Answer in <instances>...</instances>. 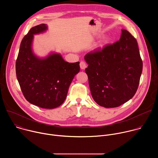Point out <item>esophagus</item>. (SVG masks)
Here are the masks:
<instances>
[{
  "label": "esophagus",
  "mask_w": 158,
  "mask_h": 158,
  "mask_svg": "<svg viewBox=\"0 0 158 158\" xmlns=\"http://www.w3.org/2000/svg\"><path fill=\"white\" fill-rule=\"evenodd\" d=\"M80 67H81V69H85V67H86V64L84 62V61H81V62H80Z\"/></svg>",
  "instance_id": "34e87169"
}]
</instances>
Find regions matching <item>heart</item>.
<instances>
[{
  "mask_svg": "<svg viewBox=\"0 0 158 158\" xmlns=\"http://www.w3.org/2000/svg\"><path fill=\"white\" fill-rule=\"evenodd\" d=\"M107 40H104V42H103V44H101V47H102V46H104V44H106V43H107Z\"/></svg>",
  "mask_w": 158,
  "mask_h": 158,
  "instance_id": "heart-1",
  "label": "heart"
}]
</instances>
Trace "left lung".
Listing matches in <instances>:
<instances>
[{
  "label": "left lung",
  "mask_w": 158,
  "mask_h": 158,
  "mask_svg": "<svg viewBox=\"0 0 158 158\" xmlns=\"http://www.w3.org/2000/svg\"><path fill=\"white\" fill-rule=\"evenodd\" d=\"M91 93L101 106L116 107L136 94L143 71V61L138 42L127 31L122 30L119 40L87 53Z\"/></svg>",
  "instance_id": "1"
}]
</instances>
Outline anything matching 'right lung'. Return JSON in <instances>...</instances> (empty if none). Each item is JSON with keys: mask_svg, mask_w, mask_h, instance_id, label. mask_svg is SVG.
<instances>
[{"mask_svg": "<svg viewBox=\"0 0 158 158\" xmlns=\"http://www.w3.org/2000/svg\"><path fill=\"white\" fill-rule=\"evenodd\" d=\"M41 24L32 27L20 43L15 62L16 76L22 92L30 103L45 109H54L65 101L70 84L79 72V62L69 63L61 55L51 53L45 58L32 51L34 35L47 31Z\"/></svg>", "mask_w": 158, "mask_h": 158, "instance_id": "obj_1", "label": "right lung"}]
</instances>
